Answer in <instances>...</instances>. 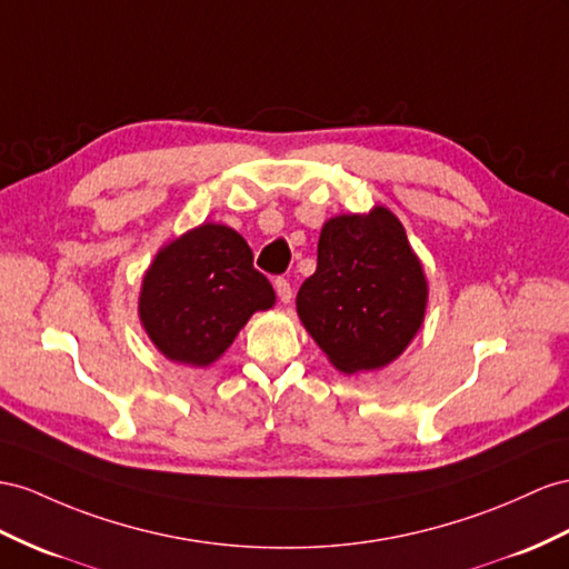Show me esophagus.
I'll return each mask as SVG.
<instances>
[{
    "instance_id": "1",
    "label": "esophagus",
    "mask_w": 569,
    "mask_h": 569,
    "mask_svg": "<svg viewBox=\"0 0 569 569\" xmlns=\"http://www.w3.org/2000/svg\"><path fill=\"white\" fill-rule=\"evenodd\" d=\"M273 288H276V293H279V300L281 302H290V298H293V288H290V283H288V279H276L273 281Z\"/></svg>"
}]
</instances>
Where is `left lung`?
Returning a JSON list of instances; mask_svg holds the SVG:
<instances>
[{
	"label": "left lung",
	"instance_id": "8db88e82",
	"mask_svg": "<svg viewBox=\"0 0 569 569\" xmlns=\"http://www.w3.org/2000/svg\"><path fill=\"white\" fill-rule=\"evenodd\" d=\"M426 305L423 267L385 207L329 218L319 232L317 271L296 298L302 327L346 375L397 360L423 325Z\"/></svg>",
	"mask_w": 569,
	"mask_h": 569
}]
</instances>
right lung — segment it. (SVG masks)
<instances>
[{
    "instance_id": "add662e5",
    "label": "right lung",
    "mask_w": 569,
    "mask_h": 569,
    "mask_svg": "<svg viewBox=\"0 0 569 569\" xmlns=\"http://www.w3.org/2000/svg\"><path fill=\"white\" fill-rule=\"evenodd\" d=\"M276 293L252 267L240 232L201 223L160 247L139 293V319L168 360L207 368L226 353L254 312Z\"/></svg>"
}]
</instances>
